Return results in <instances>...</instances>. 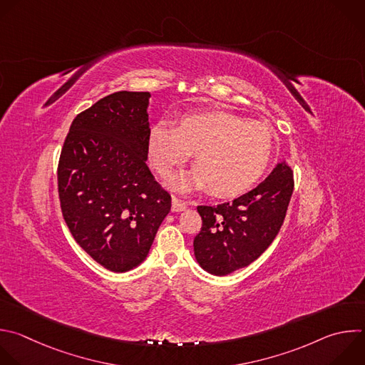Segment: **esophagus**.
Listing matches in <instances>:
<instances>
[{
    "mask_svg": "<svg viewBox=\"0 0 365 365\" xmlns=\"http://www.w3.org/2000/svg\"><path fill=\"white\" fill-rule=\"evenodd\" d=\"M186 207H187V202L186 200H182V199H179L176 196L172 197V210L180 212V210H183Z\"/></svg>",
    "mask_w": 365,
    "mask_h": 365,
    "instance_id": "esophagus-1",
    "label": "esophagus"
}]
</instances>
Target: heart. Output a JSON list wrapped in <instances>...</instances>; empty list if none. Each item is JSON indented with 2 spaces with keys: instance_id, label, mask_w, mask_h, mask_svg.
<instances>
[{
  "instance_id": "obj_1",
  "label": "heart",
  "mask_w": 365,
  "mask_h": 365,
  "mask_svg": "<svg viewBox=\"0 0 365 365\" xmlns=\"http://www.w3.org/2000/svg\"><path fill=\"white\" fill-rule=\"evenodd\" d=\"M272 130L227 111L185 114L178 126L158 123L150 130L149 155L162 176H169L195 153V169L176 186L205 187L230 197L251 189L274 153Z\"/></svg>"
}]
</instances>
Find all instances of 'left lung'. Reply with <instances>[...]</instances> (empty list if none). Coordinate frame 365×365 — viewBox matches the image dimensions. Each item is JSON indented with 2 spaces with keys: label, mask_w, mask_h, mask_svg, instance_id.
<instances>
[{
  "label": "left lung",
  "mask_w": 365,
  "mask_h": 365,
  "mask_svg": "<svg viewBox=\"0 0 365 365\" xmlns=\"http://www.w3.org/2000/svg\"><path fill=\"white\" fill-rule=\"evenodd\" d=\"M294 192V172L285 162L251 192L217 206H197L200 232L193 239L199 265L227 275L258 259L278 235Z\"/></svg>",
  "instance_id": "left-lung-1"
}]
</instances>
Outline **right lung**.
Here are the masks:
<instances>
[{
    "label": "right lung",
    "instance_id": "right-lung-1",
    "mask_svg": "<svg viewBox=\"0 0 365 365\" xmlns=\"http://www.w3.org/2000/svg\"><path fill=\"white\" fill-rule=\"evenodd\" d=\"M148 91H115L78 113L57 169L63 217L77 244L101 267L142 264L170 212L172 197L146 165Z\"/></svg>",
    "mask_w": 365,
    "mask_h": 365
}]
</instances>
